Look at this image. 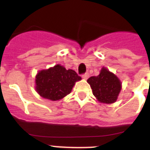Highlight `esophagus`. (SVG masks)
Listing matches in <instances>:
<instances>
[{
	"instance_id": "obj_1",
	"label": "esophagus",
	"mask_w": 150,
	"mask_h": 150,
	"mask_svg": "<svg viewBox=\"0 0 150 150\" xmlns=\"http://www.w3.org/2000/svg\"><path fill=\"white\" fill-rule=\"evenodd\" d=\"M89 73H85V74H83V75H82V79H87L88 78H89Z\"/></svg>"
}]
</instances>
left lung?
<instances>
[{
  "mask_svg": "<svg viewBox=\"0 0 150 150\" xmlns=\"http://www.w3.org/2000/svg\"><path fill=\"white\" fill-rule=\"evenodd\" d=\"M93 93L103 103H113L117 100L121 89V82L118 78L106 68H103L97 76L89 78Z\"/></svg>",
  "mask_w": 150,
  "mask_h": 150,
  "instance_id": "1",
  "label": "left lung"
}]
</instances>
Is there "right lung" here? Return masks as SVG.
Wrapping results in <instances>:
<instances>
[{"instance_id":"1","label":"right lung","mask_w":150,"mask_h":150,"mask_svg":"<svg viewBox=\"0 0 150 150\" xmlns=\"http://www.w3.org/2000/svg\"><path fill=\"white\" fill-rule=\"evenodd\" d=\"M81 79L74 70H66L63 66L57 64L37 73L36 90L43 98L59 100L70 93L75 82Z\"/></svg>"}]
</instances>
